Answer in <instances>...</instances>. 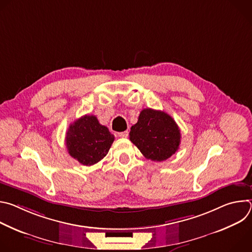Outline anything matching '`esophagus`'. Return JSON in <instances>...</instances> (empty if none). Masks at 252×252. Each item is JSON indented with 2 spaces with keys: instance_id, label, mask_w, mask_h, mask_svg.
<instances>
[{
  "instance_id": "34e87169",
  "label": "esophagus",
  "mask_w": 252,
  "mask_h": 252,
  "mask_svg": "<svg viewBox=\"0 0 252 252\" xmlns=\"http://www.w3.org/2000/svg\"><path fill=\"white\" fill-rule=\"evenodd\" d=\"M118 135H119L120 137H122V138H126V137H127V136H128V131H127V130H126V131L119 132V133H118Z\"/></svg>"
}]
</instances>
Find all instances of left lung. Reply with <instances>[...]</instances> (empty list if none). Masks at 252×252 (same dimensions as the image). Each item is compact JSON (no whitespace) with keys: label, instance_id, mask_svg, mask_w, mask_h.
Returning a JSON list of instances; mask_svg holds the SVG:
<instances>
[{"label":"left lung","instance_id":"left-lung-1","mask_svg":"<svg viewBox=\"0 0 252 252\" xmlns=\"http://www.w3.org/2000/svg\"><path fill=\"white\" fill-rule=\"evenodd\" d=\"M181 129L164 112L145 109L130 127L129 139L148 159L163 161L178 150Z\"/></svg>","mask_w":252,"mask_h":252}]
</instances>
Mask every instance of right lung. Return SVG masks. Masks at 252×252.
Returning a JSON list of instances; mask_svg holds the SVG:
<instances>
[{
	"label": "right lung",
	"instance_id": "add662e5",
	"mask_svg": "<svg viewBox=\"0 0 252 252\" xmlns=\"http://www.w3.org/2000/svg\"><path fill=\"white\" fill-rule=\"evenodd\" d=\"M115 140L106 126L96 117L86 115L71 124L66 131L65 145L71 158L83 165H93L109 153Z\"/></svg>",
	"mask_w": 252,
	"mask_h": 252
}]
</instances>
